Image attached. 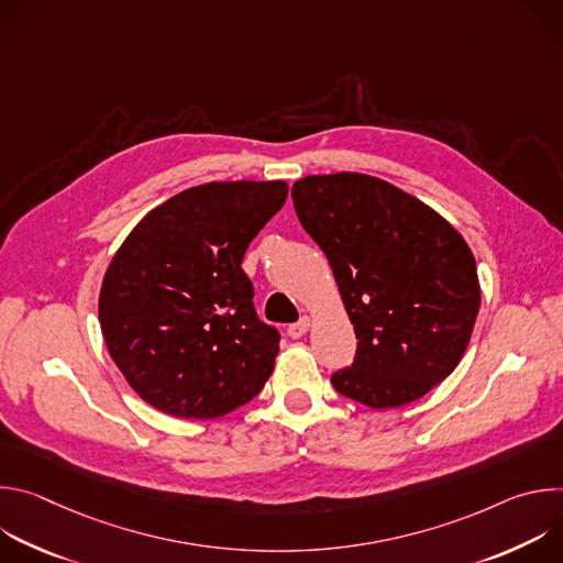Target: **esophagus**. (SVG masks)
<instances>
[{"label": "esophagus", "mask_w": 563, "mask_h": 563, "mask_svg": "<svg viewBox=\"0 0 563 563\" xmlns=\"http://www.w3.org/2000/svg\"><path fill=\"white\" fill-rule=\"evenodd\" d=\"M309 325H311L309 316H302V318L298 320V323H294V325H289V328H287L289 339H300V336H305V334H307V330H309Z\"/></svg>", "instance_id": "esophagus-1"}]
</instances>
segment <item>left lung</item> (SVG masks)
Returning a JSON list of instances; mask_svg holds the SVG:
<instances>
[{
  "label": "left lung",
  "instance_id": "obj_1",
  "mask_svg": "<svg viewBox=\"0 0 563 563\" xmlns=\"http://www.w3.org/2000/svg\"><path fill=\"white\" fill-rule=\"evenodd\" d=\"M291 198L358 339L354 363L332 374L336 391L374 410L426 396L459 365L481 305L463 235L419 198L365 174L307 176Z\"/></svg>",
  "mask_w": 563,
  "mask_h": 563
}]
</instances>
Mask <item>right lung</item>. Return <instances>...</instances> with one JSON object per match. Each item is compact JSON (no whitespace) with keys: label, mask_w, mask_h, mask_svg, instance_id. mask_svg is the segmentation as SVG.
<instances>
[{"label":"right lung","mask_w":563,"mask_h":563,"mask_svg":"<svg viewBox=\"0 0 563 563\" xmlns=\"http://www.w3.org/2000/svg\"><path fill=\"white\" fill-rule=\"evenodd\" d=\"M287 183H207L148 211L115 252L100 328L126 383L155 410L216 419L267 383L280 334L240 267L287 200Z\"/></svg>","instance_id":"1"}]
</instances>
